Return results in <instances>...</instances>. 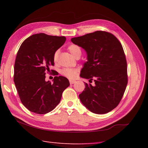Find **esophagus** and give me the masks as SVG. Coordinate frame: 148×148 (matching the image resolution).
I'll return each mask as SVG.
<instances>
[{"label":"esophagus","mask_w":148,"mask_h":148,"mask_svg":"<svg viewBox=\"0 0 148 148\" xmlns=\"http://www.w3.org/2000/svg\"><path fill=\"white\" fill-rule=\"evenodd\" d=\"M76 82V80H70V84H73Z\"/></svg>","instance_id":"34e87169"}]
</instances>
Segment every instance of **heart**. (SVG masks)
Segmentation results:
<instances>
[{
  "mask_svg": "<svg viewBox=\"0 0 148 148\" xmlns=\"http://www.w3.org/2000/svg\"><path fill=\"white\" fill-rule=\"evenodd\" d=\"M68 50L71 53V55L75 57H77L78 56H80L81 53H82L81 48L76 44L73 43L69 45L68 47ZM59 53V50H56L53 53V59L55 62H57V60H58ZM61 73L69 78H74L78 75V70L76 68H64L62 70Z\"/></svg>",
  "mask_w": 148,
  "mask_h": 148,
  "instance_id": "heart-1",
  "label": "heart"
}]
</instances>
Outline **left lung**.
I'll return each mask as SVG.
<instances>
[{"instance_id":"obj_1","label":"left lung","mask_w":148,"mask_h":148,"mask_svg":"<svg viewBox=\"0 0 148 148\" xmlns=\"http://www.w3.org/2000/svg\"><path fill=\"white\" fill-rule=\"evenodd\" d=\"M71 42L86 50L87 61L80 77L94 80L85 84L79 98L91 112L103 114L119 105L128 84L127 62L122 45L110 32L98 31L71 38Z\"/></svg>"}]
</instances>
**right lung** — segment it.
Here are the masks:
<instances>
[{
	"label": "right lung",
	"instance_id": "add662e5",
	"mask_svg": "<svg viewBox=\"0 0 148 148\" xmlns=\"http://www.w3.org/2000/svg\"><path fill=\"white\" fill-rule=\"evenodd\" d=\"M65 41L64 36L40 33L27 38L18 51L14 82L22 104L32 112L45 114L53 110L70 86L68 78L62 76L55 77L53 82L45 81V74L54 65L53 53ZM53 75H57V72Z\"/></svg>",
	"mask_w": 148,
	"mask_h": 148
}]
</instances>
